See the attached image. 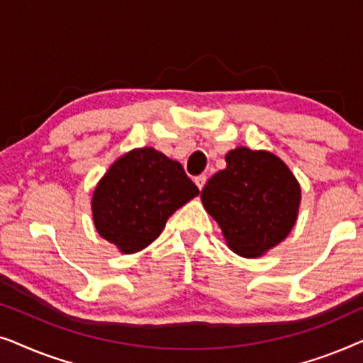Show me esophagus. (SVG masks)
<instances>
[{
	"label": "esophagus",
	"instance_id": "1",
	"mask_svg": "<svg viewBox=\"0 0 363 363\" xmlns=\"http://www.w3.org/2000/svg\"><path fill=\"white\" fill-rule=\"evenodd\" d=\"M206 180H208L206 175H200V177H196V178H195V183H196V186L200 188V190H203V186L206 185Z\"/></svg>",
	"mask_w": 363,
	"mask_h": 363
}]
</instances>
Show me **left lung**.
<instances>
[{
  "label": "left lung",
  "mask_w": 363,
  "mask_h": 363,
  "mask_svg": "<svg viewBox=\"0 0 363 363\" xmlns=\"http://www.w3.org/2000/svg\"><path fill=\"white\" fill-rule=\"evenodd\" d=\"M225 160V170L215 173L201 190V203L233 252L261 257L294 228L301 185L271 152L236 147Z\"/></svg>",
  "instance_id": "1"
}]
</instances>
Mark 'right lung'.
Listing matches in <instances>:
<instances>
[{"instance_id":"right-lung-1","label":"right lung","mask_w":363,"mask_h":363,"mask_svg":"<svg viewBox=\"0 0 363 363\" xmlns=\"http://www.w3.org/2000/svg\"><path fill=\"white\" fill-rule=\"evenodd\" d=\"M198 193L182 163L152 147L133 148L94 188V226L122 255H133L152 245L168 218Z\"/></svg>"}]
</instances>
